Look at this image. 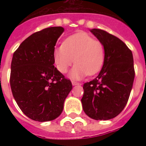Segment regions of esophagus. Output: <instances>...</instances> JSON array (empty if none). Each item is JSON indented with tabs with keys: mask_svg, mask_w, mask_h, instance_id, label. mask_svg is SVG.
Masks as SVG:
<instances>
[{
	"mask_svg": "<svg viewBox=\"0 0 146 146\" xmlns=\"http://www.w3.org/2000/svg\"><path fill=\"white\" fill-rule=\"evenodd\" d=\"M72 84H73V86H75V85H79L80 84L78 82H76V81H72Z\"/></svg>",
	"mask_w": 146,
	"mask_h": 146,
	"instance_id": "1",
	"label": "esophagus"
}]
</instances>
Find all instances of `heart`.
<instances>
[{"instance_id": "heart-1", "label": "heart", "mask_w": 146, "mask_h": 146, "mask_svg": "<svg viewBox=\"0 0 146 146\" xmlns=\"http://www.w3.org/2000/svg\"><path fill=\"white\" fill-rule=\"evenodd\" d=\"M105 56L103 44L85 33L67 37L54 51V63L60 73H66L76 62L70 73V78L74 80L98 73L103 66Z\"/></svg>"}]
</instances>
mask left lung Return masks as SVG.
Masks as SVG:
<instances>
[{
    "label": "left lung",
    "mask_w": 146,
    "mask_h": 146,
    "mask_svg": "<svg viewBox=\"0 0 146 146\" xmlns=\"http://www.w3.org/2000/svg\"><path fill=\"white\" fill-rule=\"evenodd\" d=\"M105 47L106 56L98 76L85 83L83 110L92 119L107 120L122 112L135 79L131 51L118 37L99 29L90 30Z\"/></svg>",
    "instance_id": "1"
}]
</instances>
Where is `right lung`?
Returning <instances> with one entry per match:
<instances>
[{
    "label": "right lung",
    "mask_w": 146,
    "mask_h": 146,
    "mask_svg": "<svg viewBox=\"0 0 146 146\" xmlns=\"http://www.w3.org/2000/svg\"><path fill=\"white\" fill-rule=\"evenodd\" d=\"M61 27L46 28L27 37L15 51L10 85L15 100L30 119L45 122L63 110L72 83L54 67V51Z\"/></svg>",
    "instance_id": "1"
}]
</instances>
